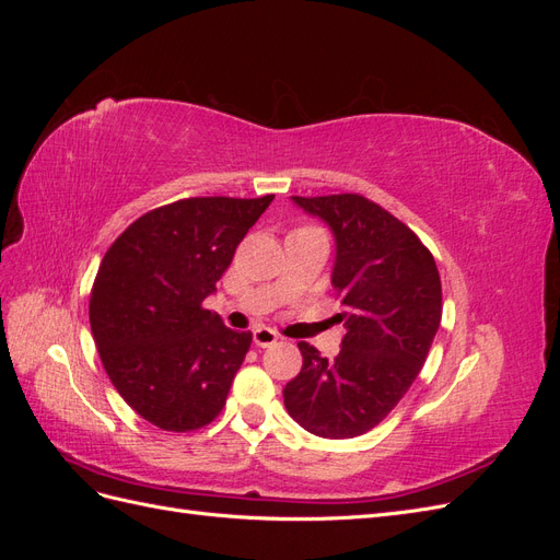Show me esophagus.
Listing matches in <instances>:
<instances>
[{"label": "esophagus", "mask_w": 560, "mask_h": 560, "mask_svg": "<svg viewBox=\"0 0 560 560\" xmlns=\"http://www.w3.org/2000/svg\"><path fill=\"white\" fill-rule=\"evenodd\" d=\"M252 338H254V346L270 348V346H276L280 341V334L273 331L270 327H257V329H254Z\"/></svg>", "instance_id": "obj_1"}]
</instances>
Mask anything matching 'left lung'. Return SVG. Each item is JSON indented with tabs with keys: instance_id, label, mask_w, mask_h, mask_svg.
<instances>
[{
	"instance_id": "left-lung-1",
	"label": "left lung",
	"mask_w": 560,
	"mask_h": 560,
	"mask_svg": "<svg viewBox=\"0 0 560 560\" xmlns=\"http://www.w3.org/2000/svg\"><path fill=\"white\" fill-rule=\"evenodd\" d=\"M336 235L331 282L346 322L334 360L306 341L284 406L303 430L352 439L395 409L428 360L442 322V278L432 252L378 202L360 194L292 196Z\"/></svg>"
}]
</instances>
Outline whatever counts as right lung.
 <instances>
[{
	"instance_id": "1",
	"label": "right lung",
	"mask_w": 560,
	"mask_h": 560,
	"mask_svg": "<svg viewBox=\"0 0 560 560\" xmlns=\"http://www.w3.org/2000/svg\"><path fill=\"white\" fill-rule=\"evenodd\" d=\"M270 200L273 194L167 202L135 219L103 257L91 331L118 395L151 425L194 432L222 413L252 331L224 327L202 301Z\"/></svg>"
}]
</instances>
